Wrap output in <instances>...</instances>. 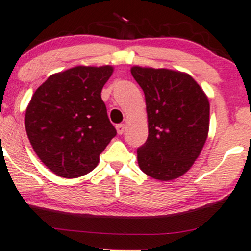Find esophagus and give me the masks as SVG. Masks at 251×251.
<instances>
[{
	"instance_id": "esophagus-1",
	"label": "esophagus",
	"mask_w": 251,
	"mask_h": 251,
	"mask_svg": "<svg viewBox=\"0 0 251 251\" xmlns=\"http://www.w3.org/2000/svg\"><path fill=\"white\" fill-rule=\"evenodd\" d=\"M116 130H117L118 135H122L126 131V125H117Z\"/></svg>"
}]
</instances>
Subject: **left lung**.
<instances>
[{"mask_svg": "<svg viewBox=\"0 0 251 251\" xmlns=\"http://www.w3.org/2000/svg\"><path fill=\"white\" fill-rule=\"evenodd\" d=\"M143 90L148 139L137 149L141 171L160 181L184 176L201 155L210 126L209 98L186 72L133 66Z\"/></svg>", "mask_w": 251, "mask_h": 251, "instance_id": "left-lung-1", "label": "left lung"}]
</instances>
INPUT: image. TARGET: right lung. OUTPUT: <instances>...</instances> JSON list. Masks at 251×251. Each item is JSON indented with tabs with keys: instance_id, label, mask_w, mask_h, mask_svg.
<instances>
[{
	"instance_id": "right-lung-1",
	"label": "right lung",
	"mask_w": 251,
	"mask_h": 251,
	"mask_svg": "<svg viewBox=\"0 0 251 251\" xmlns=\"http://www.w3.org/2000/svg\"><path fill=\"white\" fill-rule=\"evenodd\" d=\"M110 65L75 66L53 73L30 98L25 126L33 149L54 174L79 178L95 170L116 135L100 97Z\"/></svg>"
}]
</instances>
